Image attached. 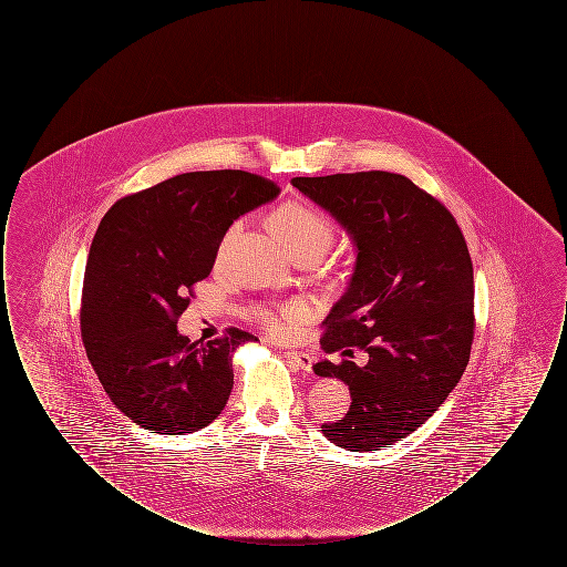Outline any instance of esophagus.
I'll use <instances>...</instances> for the list:
<instances>
[{"label": "esophagus", "mask_w": 567, "mask_h": 567, "mask_svg": "<svg viewBox=\"0 0 567 567\" xmlns=\"http://www.w3.org/2000/svg\"><path fill=\"white\" fill-rule=\"evenodd\" d=\"M285 357H287V361H289L293 368L301 370V372H310L312 365H315V357H310V354H306V352L289 351Z\"/></svg>", "instance_id": "1"}]
</instances>
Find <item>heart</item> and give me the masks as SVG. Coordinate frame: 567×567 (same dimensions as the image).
<instances>
[{
	"instance_id": "obj_1",
	"label": "heart",
	"mask_w": 567,
	"mask_h": 567,
	"mask_svg": "<svg viewBox=\"0 0 567 567\" xmlns=\"http://www.w3.org/2000/svg\"><path fill=\"white\" fill-rule=\"evenodd\" d=\"M271 227L278 234V238L289 248L291 255H296L299 250H319L324 252L329 248V244L333 243V225L331 220L319 213L312 206L306 204H285L280 206L274 215H271ZM240 229V225H234L220 248V255L225 250L227 243L234 238V234ZM303 315V310L299 306H289L282 308L278 312L266 310V308H257L255 317L266 324V329L270 331L274 338H289L293 331V323Z\"/></svg>"
}]
</instances>
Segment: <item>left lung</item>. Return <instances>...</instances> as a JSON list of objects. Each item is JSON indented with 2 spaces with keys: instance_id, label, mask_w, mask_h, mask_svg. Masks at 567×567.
<instances>
[{
  "instance_id": "obj_1",
  "label": "left lung",
  "mask_w": 567,
  "mask_h": 567,
  "mask_svg": "<svg viewBox=\"0 0 567 567\" xmlns=\"http://www.w3.org/2000/svg\"><path fill=\"white\" fill-rule=\"evenodd\" d=\"M291 185L354 246L349 287L323 321L321 344L370 357L365 365H315L317 377L349 384L352 400L321 432L340 449L380 451L416 432L465 372L474 338L467 244L453 215L402 174L297 176Z\"/></svg>"
}]
</instances>
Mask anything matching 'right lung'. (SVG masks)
Wrapping results in <instances>:
<instances>
[{
	"label": "right lung",
	"instance_id": "1",
	"mask_svg": "<svg viewBox=\"0 0 567 567\" xmlns=\"http://www.w3.org/2000/svg\"><path fill=\"white\" fill-rule=\"evenodd\" d=\"M278 193L243 169L189 172L118 199L102 218L84 270L82 342L110 402L142 430L185 435L223 412L231 357L257 338L231 327L190 342L176 323L234 220Z\"/></svg>",
	"mask_w": 567,
	"mask_h": 567
}]
</instances>
